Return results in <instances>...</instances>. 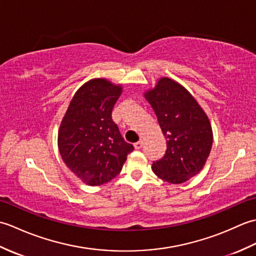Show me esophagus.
Returning a JSON list of instances; mask_svg holds the SVG:
<instances>
[{
	"label": "esophagus",
	"mask_w": 256,
	"mask_h": 256,
	"mask_svg": "<svg viewBox=\"0 0 256 256\" xmlns=\"http://www.w3.org/2000/svg\"><path fill=\"white\" fill-rule=\"evenodd\" d=\"M142 146H143V140H138V142H136L134 144V148L135 150H140V148H142Z\"/></svg>",
	"instance_id": "34e87169"
}]
</instances>
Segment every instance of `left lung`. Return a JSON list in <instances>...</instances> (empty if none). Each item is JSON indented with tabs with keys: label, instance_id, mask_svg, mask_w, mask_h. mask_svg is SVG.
Listing matches in <instances>:
<instances>
[{
	"label": "left lung",
	"instance_id": "1",
	"mask_svg": "<svg viewBox=\"0 0 256 256\" xmlns=\"http://www.w3.org/2000/svg\"><path fill=\"white\" fill-rule=\"evenodd\" d=\"M144 98L167 140L164 157L152 170L170 184L187 182L200 172L210 154L214 134L208 116L192 94L170 78H160Z\"/></svg>",
	"mask_w": 256,
	"mask_h": 256
}]
</instances>
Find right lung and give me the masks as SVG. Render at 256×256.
<instances>
[{"mask_svg":"<svg viewBox=\"0 0 256 256\" xmlns=\"http://www.w3.org/2000/svg\"><path fill=\"white\" fill-rule=\"evenodd\" d=\"M122 91V84L104 78L86 81L72 96L59 126L58 148L64 162L89 186L116 178L134 150L112 121Z\"/></svg>","mask_w":256,"mask_h":256,"instance_id":"add662e5","label":"right lung"}]
</instances>
